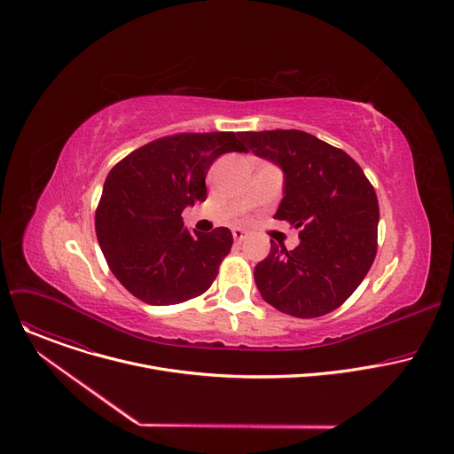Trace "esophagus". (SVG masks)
Listing matches in <instances>:
<instances>
[{"mask_svg":"<svg viewBox=\"0 0 454 454\" xmlns=\"http://www.w3.org/2000/svg\"><path fill=\"white\" fill-rule=\"evenodd\" d=\"M231 233H233L235 242H239V244H240V242H244V240H246V237H247V233H246L244 230H240V228H235Z\"/></svg>","mask_w":454,"mask_h":454,"instance_id":"34e87169","label":"esophagus"}]
</instances>
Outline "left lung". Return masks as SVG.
I'll use <instances>...</instances> for the list:
<instances>
[{"label": "left lung", "mask_w": 454, "mask_h": 454, "mask_svg": "<svg viewBox=\"0 0 454 454\" xmlns=\"http://www.w3.org/2000/svg\"><path fill=\"white\" fill-rule=\"evenodd\" d=\"M246 151L284 172L275 219L300 228V244L271 251L254 266V284L275 309L317 317L359 287L377 253L379 203L361 167L341 149L296 131H246Z\"/></svg>", "instance_id": "obj_1"}]
</instances>
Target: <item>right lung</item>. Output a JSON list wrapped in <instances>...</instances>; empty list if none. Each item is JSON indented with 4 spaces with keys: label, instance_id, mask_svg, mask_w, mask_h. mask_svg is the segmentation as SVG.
<instances>
[{
    "label": "right lung",
    "instance_id": "1",
    "mask_svg": "<svg viewBox=\"0 0 454 454\" xmlns=\"http://www.w3.org/2000/svg\"><path fill=\"white\" fill-rule=\"evenodd\" d=\"M226 153H246L235 133H181L137 149L107 174L95 231L109 270L138 300L181 303L215 280L231 231H188L181 214L207 200L208 168Z\"/></svg>",
    "mask_w": 454,
    "mask_h": 454
}]
</instances>
